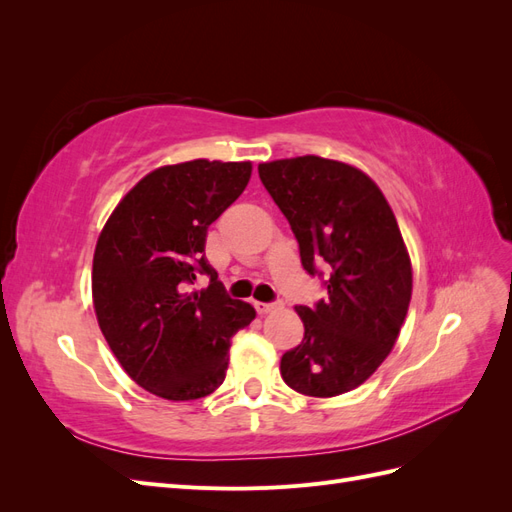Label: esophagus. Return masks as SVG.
Masks as SVG:
<instances>
[{"label":"esophagus","instance_id":"1","mask_svg":"<svg viewBox=\"0 0 512 512\" xmlns=\"http://www.w3.org/2000/svg\"><path fill=\"white\" fill-rule=\"evenodd\" d=\"M282 303H260V301H256L254 303V307H256V312L258 314H267V312H273L275 307H280Z\"/></svg>","mask_w":512,"mask_h":512}]
</instances>
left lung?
<instances>
[{
	"label": "left lung",
	"mask_w": 512,
	"mask_h": 512,
	"mask_svg": "<svg viewBox=\"0 0 512 512\" xmlns=\"http://www.w3.org/2000/svg\"><path fill=\"white\" fill-rule=\"evenodd\" d=\"M299 241L301 265L327 299L297 305L305 335L282 356L297 393L335 397L363 384L393 350L412 297V265L395 215L363 170L318 156L258 164Z\"/></svg>",
	"instance_id": "obj_1"
}]
</instances>
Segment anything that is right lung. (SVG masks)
Masks as SVG:
<instances>
[{
    "label": "right lung",
    "instance_id": "add662e5",
    "mask_svg": "<svg viewBox=\"0 0 512 512\" xmlns=\"http://www.w3.org/2000/svg\"><path fill=\"white\" fill-rule=\"evenodd\" d=\"M250 175V162L156 168L121 198L100 232L91 271L98 324L126 374L153 395H211L226 378L230 337L256 318L250 303L228 297L205 258L207 228ZM198 274L210 286L190 293Z\"/></svg>",
    "mask_w": 512,
    "mask_h": 512
}]
</instances>
